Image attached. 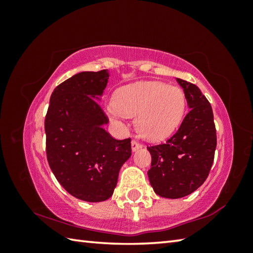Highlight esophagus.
Masks as SVG:
<instances>
[{"label": "esophagus", "instance_id": "1", "mask_svg": "<svg viewBox=\"0 0 253 253\" xmlns=\"http://www.w3.org/2000/svg\"><path fill=\"white\" fill-rule=\"evenodd\" d=\"M140 147H142V144H140L138 140H136V139H132V142H131V149L132 151H137V149H139Z\"/></svg>", "mask_w": 253, "mask_h": 253}]
</instances>
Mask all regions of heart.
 <instances>
[{
	"label": "heart",
	"instance_id": "heart-1",
	"mask_svg": "<svg viewBox=\"0 0 253 253\" xmlns=\"http://www.w3.org/2000/svg\"><path fill=\"white\" fill-rule=\"evenodd\" d=\"M186 108L182 89L143 81L118 89L108 111L114 117H137L136 127L147 139L168 137L181 124Z\"/></svg>",
	"mask_w": 253,
	"mask_h": 253
}]
</instances>
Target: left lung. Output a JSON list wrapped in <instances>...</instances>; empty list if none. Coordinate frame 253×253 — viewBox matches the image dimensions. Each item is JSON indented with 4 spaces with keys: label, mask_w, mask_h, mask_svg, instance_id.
I'll list each match as a JSON object with an SVG mask.
<instances>
[{
    "label": "left lung",
    "mask_w": 253,
    "mask_h": 253,
    "mask_svg": "<svg viewBox=\"0 0 253 253\" xmlns=\"http://www.w3.org/2000/svg\"><path fill=\"white\" fill-rule=\"evenodd\" d=\"M191 110L165 143L147 146L152 155L148 178L155 193L179 199L202 185L211 170L216 148V129L211 104L198 85L176 79Z\"/></svg>",
    "instance_id": "obj_1"
}]
</instances>
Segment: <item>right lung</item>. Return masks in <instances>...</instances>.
<instances>
[{"mask_svg": "<svg viewBox=\"0 0 253 253\" xmlns=\"http://www.w3.org/2000/svg\"><path fill=\"white\" fill-rule=\"evenodd\" d=\"M109 79L107 70L84 71L55 87L44 119L46 158L55 178L77 199L101 202L117 185L131 155L130 137L115 139L102 128L108 117L93 97Z\"/></svg>", "mask_w": 253, "mask_h": 253, "instance_id": "add662e5", "label": "right lung"}]
</instances>
